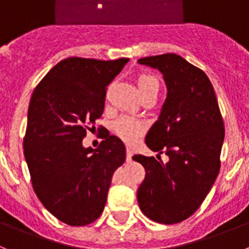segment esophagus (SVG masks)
Here are the masks:
<instances>
[{
    "label": "esophagus",
    "instance_id": "1",
    "mask_svg": "<svg viewBox=\"0 0 249 249\" xmlns=\"http://www.w3.org/2000/svg\"><path fill=\"white\" fill-rule=\"evenodd\" d=\"M131 157H133V149L131 148H126V162H130Z\"/></svg>",
    "mask_w": 249,
    "mask_h": 249
}]
</instances>
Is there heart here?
<instances>
[{
    "label": "heart",
    "mask_w": 249,
    "mask_h": 249,
    "mask_svg": "<svg viewBox=\"0 0 249 249\" xmlns=\"http://www.w3.org/2000/svg\"><path fill=\"white\" fill-rule=\"evenodd\" d=\"M137 85L141 95L149 92V91H157L158 92V89H160V81L156 76L150 74V73L139 74L137 79ZM144 130H145V124L143 121L130 118V116H121L120 119H118L114 123L115 134L129 144L135 143L141 138V135L143 134Z\"/></svg>",
    "instance_id": "heart-1"
}]
</instances>
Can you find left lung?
I'll use <instances>...</instances> for the list:
<instances>
[{
  "label": "left lung",
  "mask_w": 249,
  "mask_h": 249,
  "mask_svg": "<svg viewBox=\"0 0 249 249\" xmlns=\"http://www.w3.org/2000/svg\"><path fill=\"white\" fill-rule=\"evenodd\" d=\"M138 63L163 74L166 101L145 144L158 152V160L162 153L169 156L166 164L154 157H133L145 170L138 202L153 221L176 224L200 208L218 177L224 123L212 82L200 68L173 53Z\"/></svg>",
  "instance_id": "obj_1"
}]
</instances>
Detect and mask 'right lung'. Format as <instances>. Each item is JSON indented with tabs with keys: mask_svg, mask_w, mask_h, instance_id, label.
<instances>
[{
	"mask_svg": "<svg viewBox=\"0 0 249 249\" xmlns=\"http://www.w3.org/2000/svg\"><path fill=\"white\" fill-rule=\"evenodd\" d=\"M128 62L67 58L31 96L24 154L33 189L48 212L72 227L101 215L112 175L125 162L118 137L105 135L96 149L85 148L82 141L101 118L108 83Z\"/></svg>",
	"mask_w": 249,
	"mask_h": 249,
	"instance_id": "obj_1",
	"label": "right lung"
}]
</instances>
